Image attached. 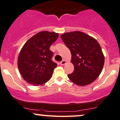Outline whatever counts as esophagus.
Segmentation results:
<instances>
[{
	"label": "esophagus",
	"mask_w": 120,
	"mask_h": 120,
	"mask_svg": "<svg viewBox=\"0 0 120 120\" xmlns=\"http://www.w3.org/2000/svg\"><path fill=\"white\" fill-rule=\"evenodd\" d=\"M66 63H67V61L66 60H63L62 61H61L60 62V65H64Z\"/></svg>",
	"instance_id": "34e87169"
}]
</instances>
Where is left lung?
Here are the masks:
<instances>
[{
  "label": "left lung",
  "mask_w": 120,
  "mask_h": 120,
  "mask_svg": "<svg viewBox=\"0 0 120 120\" xmlns=\"http://www.w3.org/2000/svg\"><path fill=\"white\" fill-rule=\"evenodd\" d=\"M71 53L74 71L68 75L72 82L85 86L95 81L101 74L105 63V56L96 39L84 32H66L60 36Z\"/></svg>",
  "instance_id": "left-lung-1"
}]
</instances>
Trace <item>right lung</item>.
<instances>
[{
    "mask_svg": "<svg viewBox=\"0 0 120 120\" xmlns=\"http://www.w3.org/2000/svg\"><path fill=\"white\" fill-rule=\"evenodd\" d=\"M58 36V33L43 31L34 35L22 46L17 64L27 82L41 85L51 79L57 64L52 60L53 53L49 49Z\"/></svg>",
    "mask_w": 120,
    "mask_h": 120,
    "instance_id": "1",
    "label": "right lung"
}]
</instances>
